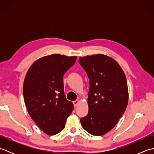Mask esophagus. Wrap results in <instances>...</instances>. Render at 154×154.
<instances>
[{"instance_id":"esophagus-1","label":"esophagus","mask_w":154,"mask_h":154,"mask_svg":"<svg viewBox=\"0 0 154 154\" xmlns=\"http://www.w3.org/2000/svg\"><path fill=\"white\" fill-rule=\"evenodd\" d=\"M80 103V101L79 100H76L73 101V104H74V106H77L78 105V104Z\"/></svg>"}]
</instances>
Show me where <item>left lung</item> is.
<instances>
[{
  "mask_svg": "<svg viewBox=\"0 0 154 154\" xmlns=\"http://www.w3.org/2000/svg\"><path fill=\"white\" fill-rule=\"evenodd\" d=\"M79 63L89 78V112L81 119L87 132L102 136L116 126L125 112L128 89L122 69L113 58L104 54L79 57Z\"/></svg>",
  "mask_w": 154,
  "mask_h": 154,
  "instance_id": "left-lung-1",
  "label": "left lung"
}]
</instances>
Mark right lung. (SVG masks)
<instances>
[{"instance_id":"add662e5","label":"right lung","mask_w":154,"mask_h":154,"mask_svg":"<svg viewBox=\"0 0 154 154\" xmlns=\"http://www.w3.org/2000/svg\"><path fill=\"white\" fill-rule=\"evenodd\" d=\"M77 56L51 54L34 62L26 75L23 94L28 114L48 135L63 130L73 104L64 94L63 75Z\"/></svg>"}]
</instances>
